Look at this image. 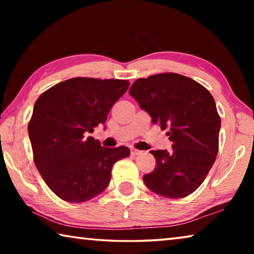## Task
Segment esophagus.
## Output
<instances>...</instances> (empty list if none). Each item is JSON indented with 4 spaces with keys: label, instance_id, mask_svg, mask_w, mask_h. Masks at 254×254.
Segmentation results:
<instances>
[{
    "label": "esophagus",
    "instance_id": "34e87169",
    "mask_svg": "<svg viewBox=\"0 0 254 254\" xmlns=\"http://www.w3.org/2000/svg\"><path fill=\"white\" fill-rule=\"evenodd\" d=\"M142 153V151H140V150H136V149H131V154L132 156H139V154Z\"/></svg>",
    "mask_w": 254,
    "mask_h": 254
}]
</instances>
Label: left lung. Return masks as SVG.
<instances>
[{"label": "left lung", "mask_w": 254, "mask_h": 254, "mask_svg": "<svg viewBox=\"0 0 254 254\" xmlns=\"http://www.w3.org/2000/svg\"><path fill=\"white\" fill-rule=\"evenodd\" d=\"M130 95L167 132L173 150H151L157 161L143 176L147 187L168 198H183L198 188L218 151L221 118L207 89L189 77L166 72L136 79Z\"/></svg>", "instance_id": "1"}]
</instances>
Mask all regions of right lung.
I'll use <instances>...</instances> for the list:
<instances>
[{
  "label": "right lung",
  "mask_w": 254,
  "mask_h": 254,
  "mask_svg": "<svg viewBox=\"0 0 254 254\" xmlns=\"http://www.w3.org/2000/svg\"><path fill=\"white\" fill-rule=\"evenodd\" d=\"M127 80L76 77L41 94L28 126L33 160L60 198L81 203L109 186L114 163L130 156L127 147L105 148L88 136L104 124Z\"/></svg>",
  "instance_id": "obj_1"
}]
</instances>
